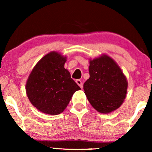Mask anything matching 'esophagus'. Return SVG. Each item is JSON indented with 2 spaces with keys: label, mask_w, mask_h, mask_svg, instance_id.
<instances>
[{
  "label": "esophagus",
  "mask_w": 152,
  "mask_h": 152,
  "mask_svg": "<svg viewBox=\"0 0 152 152\" xmlns=\"http://www.w3.org/2000/svg\"><path fill=\"white\" fill-rule=\"evenodd\" d=\"M76 83L80 86V88H82H82H83V84H82V82L81 81V80H76Z\"/></svg>",
  "instance_id": "esophagus-1"
}]
</instances>
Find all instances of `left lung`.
Listing matches in <instances>:
<instances>
[{
	"label": "left lung",
	"mask_w": 152,
	"mask_h": 152,
	"mask_svg": "<svg viewBox=\"0 0 152 152\" xmlns=\"http://www.w3.org/2000/svg\"><path fill=\"white\" fill-rule=\"evenodd\" d=\"M89 78L84 84L87 98L94 108L108 113L118 108L126 97L128 81L113 59L104 54L89 61Z\"/></svg>",
	"instance_id": "obj_1"
}]
</instances>
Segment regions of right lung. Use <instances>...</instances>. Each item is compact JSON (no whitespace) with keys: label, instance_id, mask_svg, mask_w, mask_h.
Here are the masks:
<instances>
[{"label":"right lung","instance_id":"1","mask_svg":"<svg viewBox=\"0 0 152 152\" xmlns=\"http://www.w3.org/2000/svg\"><path fill=\"white\" fill-rule=\"evenodd\" d=\"M66 57L56 51L44 56L33 68L26 83V92L31 104L49 115L65 109L73 94L80 87L64 67Z\"/></svg>","mask_w":152,"mask_h":152}]
</instances>
